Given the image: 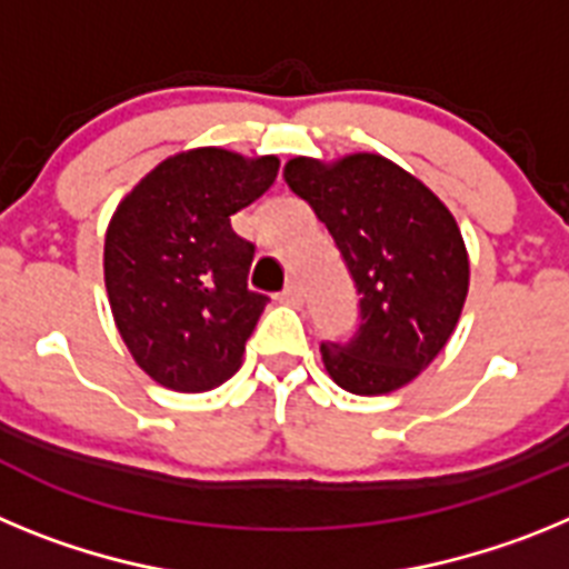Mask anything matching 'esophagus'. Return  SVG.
<instances>
[{
  "label": "esophagus",
  "instance_id": "obj_1",
  "mask_svg": "<svg viewBox=\"0 0 569 569\" xmlns=\"http://www.w3.org/2000/svg\"><path fill=\"white\" fill-rule=\"evenodd\" d=\"M279 301H284V305H299V301H301V284H299V281H290V284H284V290L279 293Z\"/></svg>",
  "mask_w": 569,
  "mask_h": 569
}]
</instances>
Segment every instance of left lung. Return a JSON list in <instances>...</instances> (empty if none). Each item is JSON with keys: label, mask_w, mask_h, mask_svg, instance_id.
Listing matches in <instances>:
<instances>
[{"label": "left lung", "mask_w": 569, "mask_h": 569, "mask_svg": "<svg viewBox=\"0 0 569 569\" xmlns=\"http://www.w3.org/2000/svg\"><path fill=\"white\" fill-rule=\"evenodd\" d=\"M284 182L333 236L359 293V328L321 341V361L347 393L381 396L425 370L453 336L470 261L453 213L385 156L290 159Z\"/></svg>", "instance_id": "1"}]
</instances>
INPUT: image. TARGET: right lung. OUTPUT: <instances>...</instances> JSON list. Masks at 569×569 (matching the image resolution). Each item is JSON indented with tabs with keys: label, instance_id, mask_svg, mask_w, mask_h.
<instances>
[{
	"label": "right lung",
	"instance_id": "add662e5",
	"mask_svg": "<svg viewBox=\"0 0 569 569\" xmlns=\"http://www.w3.org/2000/svg\"><path fill=\"white\" fill-rule=\"evenodd\" d=\"M276 173V156L188 150L116 208L104 236L110 310L136 365L162 387L204 393L241 367L270 299L248 288L256 244L230 216L268 193Z\"/></svg>",
	"mask_w": 569,
	"mask_h": 569
}]
</instances>
